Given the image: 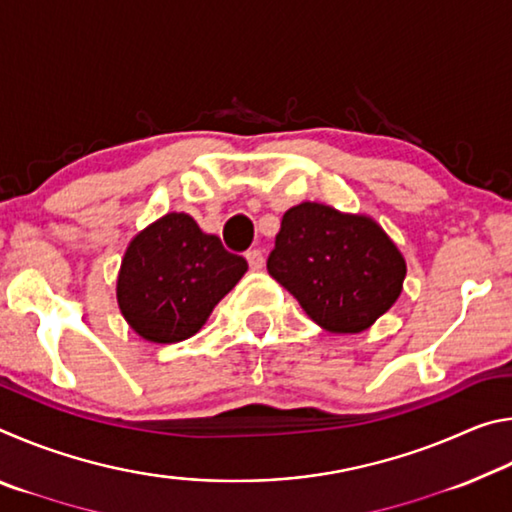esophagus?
<instances>
[{"instance_id":"obj_1","label":"esophagus","mask_w":512,"mask_h":512,"mask_svg":"<svg viewBox=\"0 0 512 512\" xmlns=\"http://www.w3.org/2000/svg\"><path fill=\"white\" fill-rule=\"evenodd\" d=\"M246 259H248V264H250V268H253V271H262V268H264V253L259 248L248 250Z\"/></svg>"}]
</instances>
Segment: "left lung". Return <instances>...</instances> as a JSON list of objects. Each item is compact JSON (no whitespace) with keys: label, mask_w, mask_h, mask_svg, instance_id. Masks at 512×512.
<instances>
[{"label":"left lung","mask_w":512,"mask_h":512,"mask_svg":"<svg viewBox=\"0 0 512 512\" xmlns=\"http://www.w3.org/2000/svg\"><path fill=\"white\" fill-rule=\"evenodd\" d=\"M268 273L327 332L359 334L395 305L406 262L370 216L323 203L284 212Z\"/></svg>","instance_id":"left-lung-1"}]
</instances>
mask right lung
<instances>
[{
  "label": "right lung",
  "mask_w": 512,
  "mask_h": 512,
  "mask_svg": "<svg viewBox=\"0 0 512 512\" xmlns=\"http://www.w3.org/2000/svg\"><path fill=\"white\" fill-rule=\"evenodd\" d=\"M248 271L246 259L205 235L185 212L164 214L126 248L117 302L126 323L151 343L194 336Z\"/></svg>",
  "instance_id": "right-lung-1"
}]
</instances>
